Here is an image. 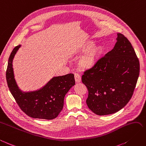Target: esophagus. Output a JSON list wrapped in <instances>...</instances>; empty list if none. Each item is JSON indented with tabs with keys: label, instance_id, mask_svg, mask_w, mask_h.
<instances>
[{
	"label": "esophagus",
	"instance_id": "34e87169",
	"mask_svg": "<svg viewBox=\"0 0 146 146\" xmlns=\"http://www.w3.org/2000/svg\"><path fill=\"white\" fill-rule=\"evenodd\" d=\"M74 77L75 80H76V82H80L81 81V76L78 73H75L74 74Z\"/></svg>",
	"mask_w": 146,
	"mask_h": 146
}]
</instances>
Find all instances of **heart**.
Instances as JSON below:
<instances>
[{"instance_id": "obj_1", "label": "heart", "mask_w": 146, "mask_h": 146, "mask_svg": "<svg viewBox=\"0 0 146 146\" xmlns=\"http://www.w3.org/2000/svg\"><path fill=\"white\" fill-rule=\"evenodd\" d=\"M94 58H95V51H90L82 58L81 61V64L84 67L91 66L94 61Z\"/></svg>"}]
</instances>
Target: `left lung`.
<instances>
[{"instance_id": "left-lung-1", "label": "left lung", "mask_w": 146, "mask_h": 146, "mask_svg": "<svg viewBox=\"0 0 146 146\" xmlns=\"http://www.w3.org/2000/svg\"><path fill=\"white\" fill-rule=\"evenodd\" d=\"M139 70V61L130 42L118 33L113 48L82 76L88 91V108L99 115L120 111L132 97Z\"/></svg>"}]
</instances>
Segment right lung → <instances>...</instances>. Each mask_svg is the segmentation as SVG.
I'll use <instances>...</instances> for the list:
<instances>
[{"label":"right lung","mask_w":146,"mask_h":146,"mask_svg":"<svg viewBox=\"0 0 146 146\" xmlns=\"http://www.w3.org/2000/svg\"><path fill=\"white\" fill-rule=\"evenodd\" d=\"M20 46L15 47L8 61L6 78L10 91L26 115L34 119H54L63 108L66 94L75 85L74 74L54 77L37 91L21 92L16 84L12 68L13 58Z\"/></svg>","instance_id":"obj_1"}]
</instances>
